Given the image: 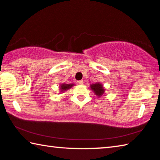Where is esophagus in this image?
Returning <instances> with one entry per match:
<instances>
[{
	"instance_id": "esophagus-1",
	"label": "esophagus",
	"mask_w": 160,
	"mask_h": 160,
	"mask_svg": "<svg viewBox=\"0 0 160 160\" xmlns=\"http://www.w3.org/2000/svg\"><path fill=\"white\" fill-rule=\"evenodd\" d=\"M78 83L79 85H82L83 84V80H78Z\"/></svg>"
}]
</instances>
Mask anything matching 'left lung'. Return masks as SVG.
Listing matches in <instances>:
<instances>
[{
	"mask_svg": "<svg viewBox=\"0 0 160 160\" xmlns=\"http://www.w3.org/2000/svg\"><path fill=\"white\" fill-rule=\"evenodd\" d=\"M90 89L91 90L93 91V92L98 97H101L104 95L105 93V89L103 87L102 83L100 82H96L94 84H91L90 85Z\"/></svg>",
	"mask_w": 160,
	"mask_h": 160,
	"instance_id": "obj_1",
	"label": "left lung"
}]
</instances>
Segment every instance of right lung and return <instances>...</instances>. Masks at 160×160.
Here are the masks:
<instances>
[{"mask_svg": "<svg viewBox=\"0 0 160 160\" xmlns=\"http://www.w3.org/2000/svg\"><path fill=\"white\" fill-rule=\"evenodd\" d=\"M75 84H66V83H62L60 85V92H65V91L70 90L71 88L73 87Z\"/></svg>", "mask_w": 160, "mask_h": 160, "instance_id": "1", "label": "right lung"}]
</instances>
